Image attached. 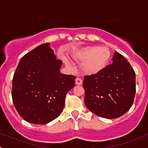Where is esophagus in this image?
Wrapping results in <instances>:
<instances>
[{
  "label": "esophagus",
  "instance_id": "1",
  "mask_svg": "<svg viewBox=\"0 0 148 148\" xmlns=\"http://www.w3.org/2000/svg\"><path fill=\"white\" fill-rule=\"evenodd\" d=\"M75 82H76V84L82 85V83H83V81L80 78L77 77V78L75 79Z\"/></svg>",
  "mask_w": 148,
  "mask_h": 148
}]
</instances>
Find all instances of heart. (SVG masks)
<instances>
[{
	"mask_svg": "<svg viewBox=\"0 0 148 148\" xmlns=\"http://www.w3.org/2000/svg\"><path fill=\"white\" fill-rule=\"evenodd\" d=\"M71 57L77 62H84L82 69L86 74H95L107 66L111 59V52L107 47L89 46L74 51ZM64 60L69 64L66 59Z\"/></svg>",
	"mask_w": 148,
	"mask_h": 148,
	"instance_id": "obj_1",
	"label": "heart"
}]
</instances>
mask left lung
Wrapping results in <instances>:
<instances>
[{
  "mask_svg": "<svg viewBox=\"0 0 148 148\" xmlns=\"http://www.w3.org/2000/svg\"><path fill=\"white\" fill-rule=\"evenodd\" d=\"M112 61L100 72L84 76L83 82L86 107L107 119L125 114L133 104L136 92L135 72L130 64L117 51Z\"/></svg>",
  "mask_w": 148,
  "mask_h": 148,
  "instance_id": "8db88e82",
  "label": "left lung"
}]
</instances>
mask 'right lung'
<instances>
[{"label":"right lung","mask_w":148,"mask_h":148,"mask_svg":"<svg viewBox=\"0 0 148 148\" xmlns=\"http://www.w3.org/2000/svg\"><path fill=\"white\" fill-rule=\"evenodd\" d=\"M62 64L48 43L21 58L13 75L11 95L23 120L44 125L62 112L66 95L75 85L76 77L61 74Z\"/></svg>","instance_id":"obj_1"}]
</instances>
